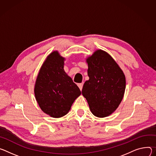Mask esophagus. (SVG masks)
Here are the masks:
<instances>
[{
  "label": "esophagus",
  "instance_id": "1",
  "mask_svg": "<svg viewBox=\"0 0 156 156\" xmlns=\"http://www.w3.org/2000/svg\"><path fill=\"white\" fill-rule=\"evenodd\" d=\"M83 85V83H78V85H77L80 90H82V89Z\"/></svg>",
  "mask_w": 156,
  "mask_h": 156
}]
</instances>
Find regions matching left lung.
Segmentation results:
<instances>
[{
	"label": "left lung",
	"instance_id": "left-lung-1",
	"mask_svg": "<svg viewBox=\"0 0 156 156\" xmlns=\"http://www.w3.org/2000/svg\"><path fill=\"white\" fill-rule=\"evenodd\" d=\"M87 62L89 80L84 83L82 94L94 115L106 117L116 110L123 98L125 76L114 59L102 50L96 51Z\"/></svg>",
	"mask_w": 156,
	"mask_h": 156
}]
</instances>
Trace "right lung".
Masks as SVG:
<instances>
[{
  "instance_id": "add662e5",
  "label": "right lung",
  "mask_w": 156,
  "mask_h": 156,
  "mask_svg": "<svg viewBox=\"0 0 156 156\" xmlns=\"http://www.w3.org/2000/svg\"><path fill=\"white\" fill-rule=\"evenodd\" d=\"M64 60L57 51L51 53L41 66L34 85L40 107L53 118L66 115L81 94L77 85L65 73Z\"/></svg>"
}]
</instances>
